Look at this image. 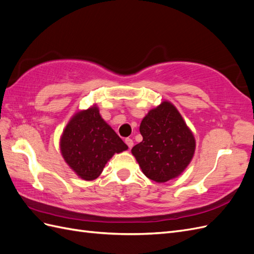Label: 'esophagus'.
Returning a JSON list of instances; mask_svg holds the SVG:
<instances>
[{"instance_id": "esophagus-1", "label": "esophagus", "mask_w": 254, "mask_h": 254, "mask_svg": "<svg viewBox=\"0 0 254 254\" xmlns=\"http://www.w3.org/2000/svg\"><path fill=\"white\" fill-rule=\"evenodd\" d=\"M125 143L127 144V146L129 148H132L133 146V141L131 139H129V137H127V139H125Z\"/></svg>"}]
</instances>
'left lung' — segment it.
<instances>
[{"label":"left lung","instance_id":"left-lung-1","mask_svg":"<svg viewBox=\"0 0 254 254\" xmlns=\"http://www.w3.org/2000/svg\"><path fill=\"white\" fill-rule=\"evenodd\" d=\"M143 141L131 152L143 174L158 183L180 176L194 157L196 140L180 112L168 101L148 111L141 122Z\"/></svg>","mask_w":254,"mask_h":254}]
</instances>
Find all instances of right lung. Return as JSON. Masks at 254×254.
Segmentation results:
<instances>
[{
	"label": "right lung",
	"instance_id": "1",
	"mask_svg": "<svg viewBox=\"0 0 254 254\" xmlns=\"http://www.w3.org/2000/svg\"><path fill=\"white\" fill-rule=\"evenodd\" d=\"M128 149L101 117L96 104L76 112L60 136V151L65 163L86 181L95 180L114 153Z\"/></svg>",
	"mask_w": 254,
	"mask_h": 254
}]
</instances>
